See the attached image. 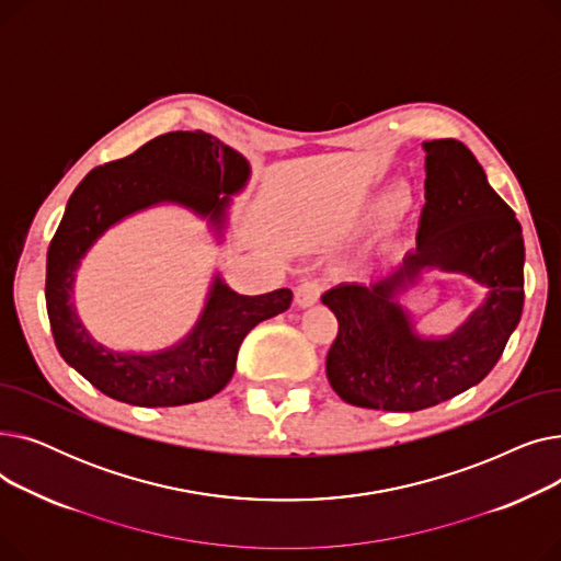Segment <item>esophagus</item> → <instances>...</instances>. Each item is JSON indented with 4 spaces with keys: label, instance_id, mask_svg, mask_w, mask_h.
I'll list each match as a JSON object with an SVG mask.
<instances>
[{
    "label": "esophagus",
    "instance_id": "obj_1",
    "mask_svg": "<svg viewBox=\"0 0 561 561\" xmlns=\"http://www.w3.org/2000/svg\"><path fill=\"white\" fill-rule=\"evenodd\" d=\"M322 293V284L318 279H305L298 288H296V302L298 307H311L320 300Z\"/></svg>",
    "mask_w": 561,
    "mask_h": 561
}]
</instances>
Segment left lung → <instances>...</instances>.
Here are the masks:
<instances>
[{
	"instance_id": "1",
	"label": "left lung",
	"mask_w": 561,
	"mask_h": 561,
	"mask_svg": "<svg viewBox=\"0 0 561 561\" xmlns=\"http://www.w3.org/2000/svg\"><path fill=\"white\" fill-rule=\"evenodd\" d=\"M425 206L416 252L370 286L339 284L322 296L339 334L328 379L341 400L364 409L421 411L476 387L523 313V229L461 140H425ZM430 267L463 272L490 288L485 305L446 340H423L392 300Z\"/></svg>"
}]
</instances>
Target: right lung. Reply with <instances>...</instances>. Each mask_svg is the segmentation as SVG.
I'll return each instance as SVG.
<instances>
[{
	"instance_id": "obj_1",
	"label": "right lung",
	"mask_w": 561,
	"mask_h": 561,
	"mask_svg": "<svg viewBox=\"0 0 561 561\" xmlns=\"http://www.w3.org/2000/svg\"><path fill=\"white\" fill-rule=\"evenodd\" d=\"M250 176L243 154L204 131H170L83 176L47 250L45 300L61 357L104 396L136 407H180L220 393L248 332L290 307L293 293L239 296L218 275L193 332L176 345L134 355L85 332L72 302L75 273L100 236L147 206L182 204L222 229L229 197ZM225 194V198L219 195Z\"/></svg>"
}]
</instances>
